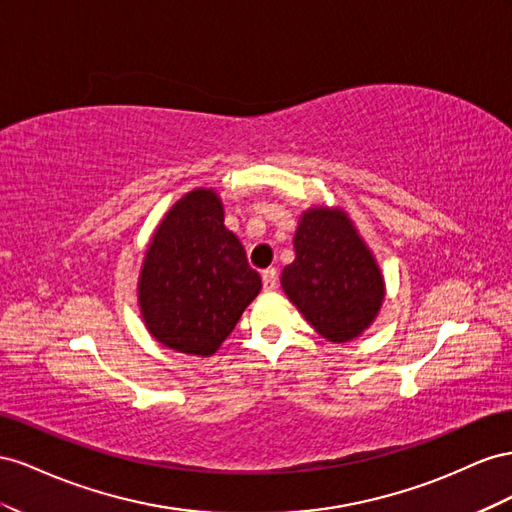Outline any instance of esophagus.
<instances>
[{
    "label": "esophagus",
    "mask_w": 512,
    "mask_h": 512,
    "mask_svg": "<svg viewBox=\"0 0 512 512\" xmlns=\"http://www.w3.org/2000/svg\"><path fill=\"white\" fill-rule=\"evenodd\" d=\"M276 281H279V276H276V270H274V268H268V270L261 272V283H264V289H266V291L276 289Z\"/></svg>",
    "instance_id": "34e87169"
}]
</instances>
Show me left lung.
<instances>
[{
  "label": "left lung",
  "instance_id": "1",
  "mask_svg": "<svg viewBox=\"0 0 512 512\" xmlns=\"http://www.w3.org/2000/svg\"><path fill=\"white\" fill-rule=\"evenodd\" d=\"M296 259L281 272L285 296L332 343L367 330L386 296L384 274L343 208L315 206L300 214Z\"/></svg>",
  "mask_w": 512,
  "mask_h": 512
}]
</instances>
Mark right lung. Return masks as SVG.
Wrapping results in <instances>:
<instances>
[{
  "label": "right lung",
  "instance_id": "add662e5",
  "mask_svg": "<svg viewBox=\"0 0 512 512\" xmlns=\"http://www.w3.org/2000/svg\"><path fill=\"white\" fill-rule=\"evenodd\" d=\"M261 289L214 188H195L154 229L137 283L143 324L160 345L212 356Z\"/></svg>",
  "mask_w": 512,
  "mask_h": 512
}]
</instances>
